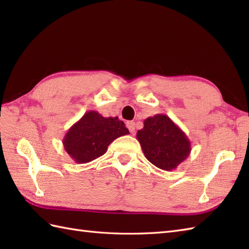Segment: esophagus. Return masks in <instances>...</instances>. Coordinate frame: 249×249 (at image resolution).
Here are the masks:
<instances>
[{"mask_svg":"<svg viewBox=\"0 0 249 249\" xmlns=\"http://www.w3.org/2000/svg\"><path fill=\"white\" fill-rule=\"evenodd\" d=\"M126 127L129 129L131 134H134L135 133V122H133V121L126 122Z\"/></svg>","mask_w":249,"mask_h":249,"instance_id":"obj_1","label":"esophagus"}]
</instances>
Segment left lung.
I'll return each mask as SVG.
<instances>
[{"label":"left lung","instance_id":"1","mask_svg":"<svg viewBox=\"0 0 249 249\" xmlns=\"http://www.w3.org/2000/svg\"><path fill=\"white\" fill-rule=\"evenodd\" d=\"M137 139L146 160L161 170H174L189 156L192 144L186 134L166 114L144 120Z\"/></svg>","mask_w":249,"mask_h":249}]
</instances>
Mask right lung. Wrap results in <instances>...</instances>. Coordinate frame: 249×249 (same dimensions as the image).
<instances>
[{"label":"right lung","mask_w":249,"mask_h":249,"mask_svg":"<svg viewBox=\"0 0 249 249\" xmlns=\"http://www.w3.org/2000/svg\"><path fill=\"white\" fill-rule=\"evenodd\" d=\"M128 134L129 130L118 116L104 118L91 110L67 130L63 146L73 161L87 163L104 155L116 138Z\"/></svg>","instance_id":"1"}]
</instances>
